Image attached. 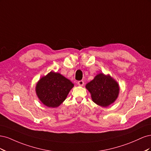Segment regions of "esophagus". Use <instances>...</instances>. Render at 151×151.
<instances>
[{
    "mask_svg": "<svg viewBox=\"0 0 151 151\" xmlns=\"http://www.w3.org/2000/svg\"><path fill=\"white\" fill-rule=\"evenodd\" d=\"M84 81H79L78 82H77V84H78L79 86H83V85H84Z\"/></svg>",
    "mask_w": 151,
    "mask_h": 151,
    "instance_id": "1",
    "label": "esophagus"
}]
</instances>
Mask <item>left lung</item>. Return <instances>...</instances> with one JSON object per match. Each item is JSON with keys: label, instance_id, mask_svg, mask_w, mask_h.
I'll use <instances>...</instances> for the list:
<instances>
[{"label": "left lung", "instance_id": "1", "mask_svg": "<svg viewBox=\"0 0 151 151\" xmlns=\"http://www.w3.org/2000/svg\"><path fill=\"white\" fill-rule=\"evenodd\" d=\"M86 88L91 94L93 101L98 105L106 107L115 101L119 93V86L109 76L99 74Z\"/></svg>", "mask_w": 151, "mask_h": 151}]
</instances>
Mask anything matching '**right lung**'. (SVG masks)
I'll use <instances>...</instances> for the list:
<instances>
[{"label": "right lung", "instance_id": "1", "mask_svg": "<svg viewBox=\"0 0 151 151\" xmlns=\"http://www.w3.org/2000/svg\"><path fill=\"white\" fill-rule=\"evenodd\" d=\"M73 86L72 82L65 77L58 73L50 72L39 81L36 92L45 105L55 108L64 101Z\"/></svg>", "mask_w": 151, "mask_h": 151}]
</instances>
